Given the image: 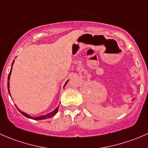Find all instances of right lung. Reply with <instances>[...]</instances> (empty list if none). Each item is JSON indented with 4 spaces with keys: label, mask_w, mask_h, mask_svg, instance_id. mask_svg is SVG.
<instances>
[{
    "label": "right lung",
    "mask_w": 148,
    "mask_h": 148,
    "mask_svg": "<svg viewBox=\"0 0 148 148\" xmlns=\"http://www.w3.org/2000/svg\"><path fill=\"white\" fill-rule=\"evenodd\" d=\"M13 63H14V60H13V63H12V65H11V69H10V73H9V75H8V92H9L10 96V89H9V88H10V83H9V80H10V74H11V71H12V66H13ZM69 82V80H68V81L66 82L65 83V84H64V86H66V84H67V82ZM59 106H58V107H56V108L55 109V110H53V111H52L51 112H49V113H48V114H44V115H41V116H39V117H31V116H30L29 114H28L27 113H25V112H23L21 111V110H19V109L17 107H16V108L18 109V111L20 112L21 113V114H23V115H24L25 117H28V118L32 119V120H44V119L51 118V117H53V116H54L55 114H56V113H57L58 110H59Z\"/></svg>",
    "instance_id": "add662e5"
}]
</instances>
